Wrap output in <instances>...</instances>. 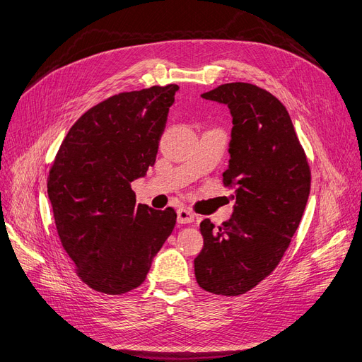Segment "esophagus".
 Here are the masks:
<instances>
[{"instance_id": "34e87169", "label": "esophagus", "mask_w": 362, "mask_h": 362, "mask_svg": "<svg viewBox=\"0 0 362 362\" xmlns=\"http://www.w3.org/2000/svg\"><path fill=\"white\" fill-rule=\"evenodd\" d=\"M195 215L188 209H179L177 210V222L179 223H191L194 222Z\"/></svg>"}]
</instances>
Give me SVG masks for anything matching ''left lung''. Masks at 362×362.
I'll list each match as a JSON object with an SVG mask.
<instances>
[{
	"mask_svg": "<svg viewBox=\"0 0 362 362\" xmlns=\"http://www.w3.org/2000/svg\"><path fill=\"white\" fill-rule=\"evenodd\" d=\"M202 97L233 116L223 185L235 188V206L218 228L199 223L195 277L207 292L235 297L270 276L289 247L309 199L310 167L286 107L269 90L235 82Z\"/></svg>",
	"mask_w": 362,
	"mask_h": 362,
	"instance_id": "8db88e82",
	"label": "left lung"
}]
</instances>
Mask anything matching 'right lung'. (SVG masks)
I'll return each instance as SVG.
<instances>
[{
	"label": "right lung",
	"mask_w": 362,
	"mask_h": 362,
	"mask_svg": "<svg viewBox=\"0 0 362 362\" xmlns=\"http://www.w3.org/2000/svg\"><path fill=\"white\" fill-rule=\"evenodd\" d=\"M177 85L120 92L66 134L47 177L62 247L83 282L119 296L139 288L176 225L171 207L136 203L131 182L155 164Z\"/></svg>",
	"instance_id": "add662e5"
}]
</instances>
